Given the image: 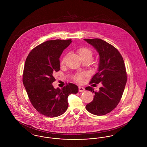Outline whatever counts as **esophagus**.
<instances>
[{
	"mask_svg": "<svg viewBox=\"0 0 147 147\" xmlns=\"http://www.w3.org/2000/svg\"><path fill=\"white\" fill-rule=\"evenodd\" d=\"M84 90H85V89H84V87H82V86H79V92H83Z\"/></svg>",
	"mask_w": 147,
	"mask_h": 147,
	"instance_id": "34e87169",
	"label": "esophagus"
}]
</instances>
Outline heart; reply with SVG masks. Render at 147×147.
Here are the masks:
<instances>
[{"label": "heart", "instance_id": "b5f03b06", "mask_svg": "<svg viewBox=\"0 0 147 147\" xmlns=\"http://www.w3.org/2000/svg\"><path fill=\"white\" fill-rule=\"evenodd\" d=\"M77 53L83 61H88L90 62L92 59L93 53L90 49L87 47H81L77 50ZM65 62V58H63L61 62L62 64H64ZM84 74H78L74 77V80L77 82H81L83 80Z\"/></svg>", "mask_w": 147, "mask_h": 147}]
</instances>
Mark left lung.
Masks as SVG:
<instances>
[{
    "instance_id": "8db88e82",
    "label": "left lung",
    "mask_w": 147,
    "mask_h": 147,
    "mask_svg": "<svg viewBox=\"0 0 147 147\" xmlns=\"http://www.w3.org/2000/svg\"><path fill=\"white\" fill-rule=\"evenodd\" d=\"M84 40L94 47L100 57L98 72L90 83L102 84L98 92L90 86L85 88L95 92L93 100L85 108L93 115H104L117 106L125 90L127 77L123 59L117 49L101 39Z\"/></svg>"
}]
</instances>
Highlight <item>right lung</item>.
<instances>
[{
  "label": "right lung",
  "instance_id": "1",
  "mask_svg": "<svg viewBox=\"0 0 147 147\" xmlns=\"http://www.w3.org/2000/svg\"><path fill=\"white\" fill-rule=\"evenodd\" d=\"M71 40L47 41L32 49L26 59L23 84L35 109L44 116L55 117L68 109V97L77 94L78 87L69 83L62 89L54 88V73L60 70L59 58Z\"/></svg>",
  "mask_w": 147,
  "mask_h": 147
}]
</instances>
